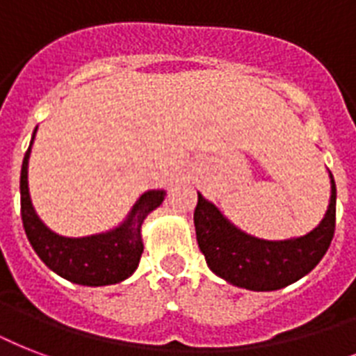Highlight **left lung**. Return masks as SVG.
<instances>
[{
  "label": "left lung",
  "mask_w": 356,
  "mask_h": 356,
  "mask_svg": "<svg viewBox=\"0 0 356 356\" xmlns=\"http://www.w3.org/2000/svg\"><path fill=\"white\" fill-rule=\"evenodd\" d=\"M331 200L323 220L305 236L264 240L243 233L223 216L214 203L197 194L195 236L201 253L218 277L233 286L271 292L314 270L331 245L337 225V184L331 172Z\"/></svg>",
  "instance_id": "8db88e82"
}]
</instances>
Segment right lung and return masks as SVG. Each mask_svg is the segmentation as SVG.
<instances>
[{
  "label": "right lung",
  "mask_w": 356,
  "mask_h": 356,
  "mask_svg": "<svg viewBox=\"0 0 356 356\" xmlns=\"http://www.w3.org/2000/svg\"><path fill=\"white\" fill-rule=\"evenodd\" d=\"M35 134L36 129L31 138L29 149L24 156L22 175H19L22 222L33 249L49 270L75 284L107 286L125 281L138 268L140 257L144 253L142 223L149 212L161 207L166 192L164 190L144 192L133 205L127 218L118 227L111 229L107 233L81 238L53 233L38 218L29 195L27 168H29L31 145Z\"/></svg>",
  "instance_id": "add662e5"
}]
</instances>
